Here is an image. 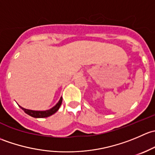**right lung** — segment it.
Listing matches in <instances>:
<instances>
[{
	"label": "right lung",
	"instance_id": "add662e5",
	"mask_svg": "<svg viewBox=\"0 0 155 155\" xmlns=\"http://www.w3.org/2000/svg\"><path fill=\"white\" fill-rule=\"evenodd\" d=\"M62 104V97L60 98L58 102L57 103L55 106H54L52 108H51L50 109L48 110H44V111H37V110H31V109H25V108L21 107V109L25 112L26 114L29 115L30 116L34 117V118H47V117L51 116V115L55 113L60 108L61 105Z\"/></svg>",
	"mask_w": 155,
	"mask_h": 155
}]
</instances>
